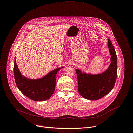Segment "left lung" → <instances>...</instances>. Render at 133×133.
Returning <instances> with one entry per match:
<instances>
[{
    "mask_svg": "<svg viewBox=\"0 0 133 133\" xmlns=\"http://www.w3.org/2000/svg\"><path fill=\"white\" fill-rule=\"evenodd\" d=\"M108 48L111 55V64L103 72L98 74L82 72L76 69L78 92L84 99L97 100L108 94L114 86L117 75V56L113 44L108 39Z\"/></svg>",
    "mask_w": 133,
    "mask_h": 133,
    "instance_id": "8db88e82",
    "label": "left lung"
}]
</instances>
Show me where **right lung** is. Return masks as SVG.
<instances>
[{
    "instance_id": "add662e5",
    "label": "right lung",
    "mask_w": 133,
    "mask_h": 133,
    "mask_svg": "<svg viewBox=\"0 0 133 133\" xmlns=\"http://www.w3.org/2000/svg\"><path fill=\"white\" fill-rule=\"evenodd\" d=\"M63 67L52 70L37 79H28L20 72L15 59L14 67L15 80L18 88L25 96L35 101H45L53 94L56 85V75Z\"/></svg>"
}]
</instances>
